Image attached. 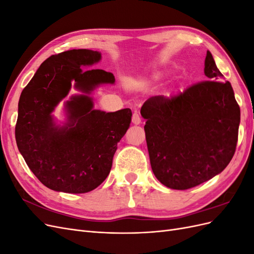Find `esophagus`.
<instances>
[{
	"label": "esophagus",
	"mask_w": 254,
	"mask_h": 254,
	"mask_svg": "<svg viewBox=\"0 0 254 254\" xmlns=\"http://www.w3.org/2000/svg\"><path fill=\"white\" fill-rule=\"evenodd\" d=\"M132 123L134 125H140L141 124V119H140V115L137 114L136 112L133 113L132 115Z\"/></svg>",
	"instance_id": "34e87169"
}]
</instances>
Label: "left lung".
Returning <instances> with one entry per match:
<instances>
[{
	"label": "left lung",
	"mask_w": 254,
	"mask_h": 254,
	"mask_svg": "<svg viewBox=\"0 0 254 254\" xmlns=\"http://www.w3.org/2000/svg\"><path fill=\"white\" fill-rule=\"evenodd\" d=\"M207 81L175 97H150L141 108L150 165L156 178L173 190L199 186L225 170L233 158L241 110L231 83L210 51Z\"/></svg>",
	"instance_id": "8db88e82"
}]
</instances>
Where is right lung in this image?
Segmentation results:
<instances>
[{
    "label": "right lung",
    "instance_id": "right-lung-1",
    "mask_svg": "<svg viewBox=\"0 0 254 254\" xmlns=\"http://www.w3.org/2000/svg\"><path fill=\"white\" fill-rule=\"evenodd\" d=\"M102 60L101 52L70 50L48 58L22 91L16 125L18 149L45 187L63 193L93 190L108 177L118 143L130 126L129 108L94 109L92 94L114 84L113 74L82 71ZM73 87L79 92L64 104V120L52 112Z\"/></svg>",
    "mask_w": 254,
    "mask_h": 254
}]
</instances>
